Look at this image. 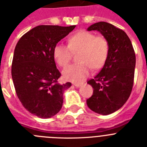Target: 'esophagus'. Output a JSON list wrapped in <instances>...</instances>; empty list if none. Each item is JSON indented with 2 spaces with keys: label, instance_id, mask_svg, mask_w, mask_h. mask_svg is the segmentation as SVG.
Returning a JSON list of instances; mask_svg holds the SVG:
<instances>
[{
  "label": "esophagus",
  "instance_id": "obj_1",
  "mask_svg": "<svg viewBox=\"0 0 147 147\" xmlns=\"http://www.w3.org/2000/svg\"><path fill=\"white\" fill-rule=\"evenodd\" d=\"M82 85H83L82 83H74V86H75V87H80V86H81Z\"/></svg>",
  "mask_w": 147,
  "mask_h": 147
}]
</instances>
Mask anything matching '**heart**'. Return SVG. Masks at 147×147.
Instances as JSON below:
<instances>
[{
    "instance_id": "obj_1",
    "label": "heart",
    "mask_w": 147,
    "mask_h": 147,
    "mask_svg": "<svg viewBox=\"0 0 147 147\" xmlns=\"http://www.w3.org/2000/svg\"><path fill=\"white\" fill-rule=\"evenodd\" d=\"M79 51L78 61L64 69V79L73 83H82L90 75L92 69H98L103 67L109 52V45L105 38L96 36L92 33L80 31L69 38L67 46L57 44L53 48V57L61 67H67L72 59V53Z\"/></svg>"
}]
</instances>
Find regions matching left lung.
<instances>
[{"label":"left lung","mask_w":147,"mask_h":147,"mask_svg":"<svg viewBox=\"0 0 147 147\" xmlns=\"http://www.w3.org/2000/svg\"><path fill=\"white\" fill-rule=\"evenodd\" d=\"M106 39L109 52L105 64L94 78L87 83L94 88L87 105L95 113L108 115L124 105L131 94L134 81L136 54L126 33L106 22L90 26Z\"/></svg>","instance_id":"8db88e82"}]
</instances>
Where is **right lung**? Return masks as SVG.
Listing matches in <instances>:
<instances>
[{
	"label": "right lung",
	"instance_id": "1",
	"mask_svg": "<svg viewBox=\"0 0 147 147\" xmlns=\"http://www.w3.org/2000/svg\"><path fill=\"white\" fill-rule=\"evenodd\" d=\"M76 26H38L22 36L14 49L11 77L16 93L27 111L39 118L55 116L61 109L64 90L55 65L53 48Z\"/></svg>",
	"mask_w": 147,
	"mask_h": 147
}]
</instances>
